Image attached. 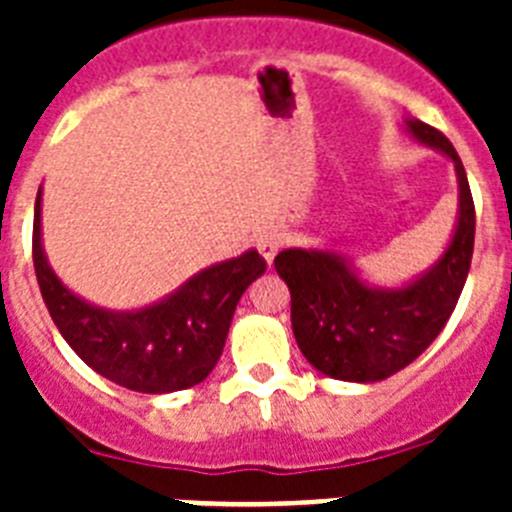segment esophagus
I'll return each mask as SVG.
<instances>
[{
    "label": "esophagus",
    "mask_w": 512,
    "mask_h": 512,
    "mask_svg": "<svg viewBox=\"0 0 512 512\" xmlns=\"http://www.w3.org/2000/svg\"><path fill=\"white\" fill-rule=\"evenodd\" d=\"M256 246H259V251H261V256H264V259H266V264H271V261H274V256H277V251H279V246H282V243H279V235L277 233H261L259 235V243H256Z\"/></svg>",
    "instance_id": "obj_1"
}]
</instances>
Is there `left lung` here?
<instances>
[{
    "mask_svg": "<svg viewBox=\"0 0 512 512\" xmlns=\"http://www.w3.org/2000/svg\"><path fill=\"white\" fill-rule=\"evenodd\" d=\"M408 130L454 161L459 223L441 259L400 289H374L348 261L328 251L287 248L274 269L292 295L297 346L318 372L346 382H379L405 369L449 323L474 251V202L467 171L451 140L420 120Z\"/></svg>",
    "mask_w": 512,
    "mask_h": 512,
    "instance_id": "8db88e82",
    "label": "left lung"
}]
</instances>
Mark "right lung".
I'll return each mask as SVG.
<instances>
[{"instance_id":"1","label":"right lung","mask_w":512,"mask_h":512,"mask_svg":"<svg viewBox=\"0 0 512 512\" xmlns=\"http://www.w3.org/2000/svg\"><path fill=\"white\" fill-rule=\"evenodd\" d=\"M33 264L45 307L84 364L110 382L146 395L187 390L215 369L241 295L266 271L259 251L223 261L174 295L135 312L94 307L61 284L40 243V192L33 220Z\"/></svg>"}]
</instances>
